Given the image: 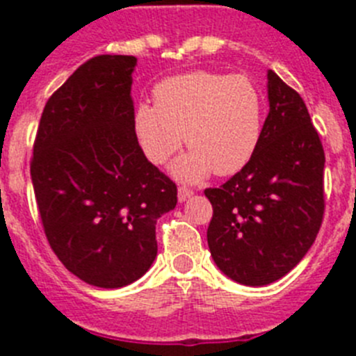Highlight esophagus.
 <instances>
[{
  "label": "esophagus",
  "instance_id": "34e87169",
  "mask_svg": "<svg viewBox=\"0 0 356 356\" xmlns=\"http://www.w3.org/2000/svg\"><path fill=\"white\" fill-rule=\"evenodd\" d=\"M193 196H194L193 188L184 187V185H181V187H178V200H180L181 203H184V201H187L188 197H193Z\"/></svg>",
  "mask_w": 356,
  "mask_h": 356
}]
</instances>
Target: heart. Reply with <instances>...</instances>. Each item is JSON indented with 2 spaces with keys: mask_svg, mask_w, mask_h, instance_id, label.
<instances>
[{
  "mask_svg": "<svg viewBox=\"0 0 356 356\" xmlns=\"http://www.w3.org/2000/svg\"><path fill=\"white\" fill-rule=\"evenodd\" d=\"M155 103L134 110V131L147 160L165 163L185 144L172 165L180 180L229 176L244 169L262 143L266 97L248 74L191 71L160 81Z\"/></svg>",
  "mask_w": 356,
  "mask_h": 356,
  "instance_id": "b5f03b06",
  "label": "heart"
}]
</instances>
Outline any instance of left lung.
Returning a JSON list of instances; mask_svg holds the SVG:
<instances>
[{
    "label": "left lung",
    "instance_id": "8db88e82",
    "mask_svg": "<svg viewBox=\"0 0 356 356\" xmlns=\"http://www.w3.org/2000/svg\"><path fill=\"white\" fill-rule=\"evenodd\" d=\"M269 114L259 149L221 187L207 229L217 267L242 285H267L294 269L325 216V149L307 105L275 71L267 72Z\"/></svg>",
    "mask_w": 356,
    "mask_h": 356
}]
</instances>
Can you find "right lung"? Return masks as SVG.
Wrapping results in <instances>:
<instances>
[{"label": "right lung", "mask_w": 356, "mask_h": 356, "mask_svg": "<svg viewBox=\"0 0 356 356\" xmlns=\"http://www.w3.org/2000/svg\"><path fill=\"white\" fill-rule=\"evenodd\" d=\"M135 64L130 55H97L72 72L44 106L30 163L49 246L67 271L102 289L149 269L156 219L178 201L134 131Z\"/></svg>", "instance_id": "add662e5"}]
</instances>
